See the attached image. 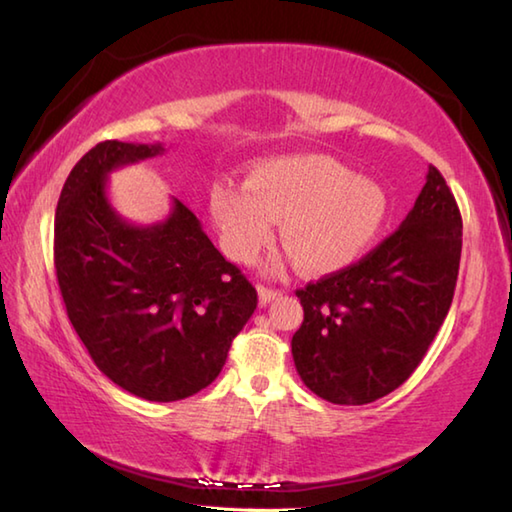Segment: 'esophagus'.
<instances>
[{
	"label": "esophagus",
	"instance_id": "esophagus-1",
	"mask_svg": "<svg viewBox=\"0 0 512 512\" xmlns=\"http://www.w3.org/2000/svg\"><path fill=\"white\" fill-rule=\"evenodd\" d=\"M257 292H259V303H262V306H266V303H270V301L277 299L281 295L279 290L268 288V286H257Z\"/></svg>",
	"mask_w": 512,
	"mask_h": 512
}]
</instances>
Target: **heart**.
Instances as JSON below:
<instances>
[{
	"mask_svg": "<svg viewBox=\"0 0 512 512\" xmlns=\"http://www.w3.org/2000/svg\"><path fill=\"white\" fill-rule=\"evenodd\" d=\"M211 215L224 253L248 264L273 239V222L292 262L306 275L352 266L376 242L389 215L380 184L321 154L259 165L246 189L211 187Z\"/></svg>",
	"mask_w": 512,
	"mask_h": 512,
	"instance_id": "heart-1",
	"label": "heart"
}]
</instances>
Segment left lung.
<instances>
[{"instance_id": "8db88e82", "label": "left lung", "mask_w": 512, "mask_h": 512, "mask_svg": "<svg viewBox=\"0 0 512 512\" xmlns=\"http://www.w3.org/2000/svg\"><path fill=\"white\" fill-rule=\"evenodd\" d=\"M460 255L458 202L429 167L398 231L297 290L303 323L292 358L306 387L334 405H367L405 383L449 314Z\"/></svg>"}]
</instances>
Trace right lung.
Instances as JSON below:
<instances>
[{
  "instance_id": "obj_1",
  "label": "right lung",
  "mask_w": 512,
  "mask_h": 512,
  "mask_svg": "<svg viewBox=\"0 0 512 512\" xmlns=\"http://www.w3.org/2000/svg\"><path fill=\"white\" fill-rule=\"evenodd\" d=\"M158 154L160 143L105 140L76 162L54 215V268L96 367L129 394L173 402L222 372L257 290L180 200L151 226L112 209L107 173Z\"/></svg>"
}]
</instances>
